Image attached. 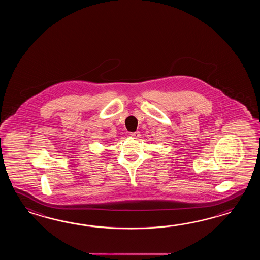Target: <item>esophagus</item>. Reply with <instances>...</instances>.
Here are the masks:
<instances>
[{
	"label": "esophagus",
	"instance_id": "34e87169",
	"mask_svg": "<svg viewBox=\"0 0 260 260\" xmlns=\"http://www.w3.org/2000/svg\"><path fill=\"white\" fill-rule=\"evenodd\" d=\"M130 136L133 137V138H137L140 136V132L139 131H136V132H131L130 133Z\"/></svg>",
	"mask_w": 260,
	"mask_h": 260
}]
</instances>
